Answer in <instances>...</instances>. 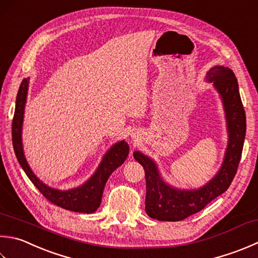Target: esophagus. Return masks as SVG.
Here are the masks:
<instances>
[{
    "label": "esophagus",
    "mask_w": 258,
    "mask_h": 258,
    "mask_svg": "<svg viewBox=\"0 0 258 258\" xmlns=\"http://www.w3.org/2000/svg\"><path fill=\"white\" fill-rule=\"evenodd\" d=\"M139 136V132H135V133H132V138L133 139H136Z\"/></svg>",
    "instance_id": "obj_1"
}]
</instances>
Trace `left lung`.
<instances>
[{
  "label": "left lung",
  "instance_id": "1",
  "mask_svg": "<svg viewBox=\"0 0 258 258\" xmlns=\"http://www.w3.org/2000/svg\"><path fill=\"white\" fill-rule=\"evenodd\" d=\"M206 80L213 84L224 106L228 133L224 161L208 183L198 189H179L165 182L152 159L135 151L134 158L145 171V211L153 219L180 221L199 213L210 201L228 189L237 172L246 134V115L238 83L233 70L224 66L210 68L207 72Z\"/></svg>",
  "mask_w": 258,
  "mask_h": 258
}]
</instances>
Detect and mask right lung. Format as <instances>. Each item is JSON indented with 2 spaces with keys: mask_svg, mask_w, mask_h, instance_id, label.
<instances>
[{
  "mask_svg": "<svg viewBox=\"0 0 258 258\" xmlns=\"http://www.w3.org/2000/svg\"><path fill=\"white\" fill-rule=\"evenodd\" d=\"M29 89V78H24L20 85L19 92L15 100V110L12 122V142L13 149L20 165L22 166L25 174L31 180L40 192L50 203L61 207L75 213L93 214L98 209L102 201L103 191L109 175L124 163L130 152V146L125 141L115 143L103 156L98 168L94 174L82 185L68 190H59L51 188L40 180L30 168L23 152L22 144V126L25 103Z\"/></svg>",
  "mask_w": 258,
  "mask_h": 258,
  "instance_id": "obj_1",
  "label": "right lung"
}]
</instances>
